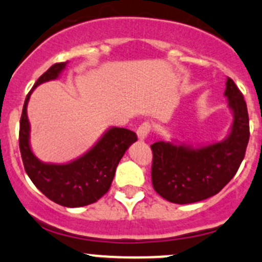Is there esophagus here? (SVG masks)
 I'll list each match as a JSON object with an SVG mask.
<instances>
[{"label": "esophagus", "mask_w": 262, "mask_h": 262, "mask_svg": "<svg viewBox=\"0 0 262 262\" xmlns=\"http://www.w3.org/2000/svg\"><path fill=\"white\" fill-rule=\"evenodd\" d=\"M149 130L150 125L148 123H143L142 125H139L138 129H137V137H138L139 141H144L148 134H149Z\"/></svg>", "instance_id": "esophagus-1"}]
</instances>
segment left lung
Returning a JSON list of instances; mask_svg holds the SVG:
<instances>
[{
	"label": "left lung",
	"instance_id": "8db88e82",
	"mask_svg": "<svg viewBox=\"0 0 262 262\" xmlns=\"http://www.w3.org/2000/svg\"><path fill=\"white\" fill-rule=\"evenodd\" d=\"M224 96L233 114L223 141L207 144L158 141L153 152L152 184L158 195L175 204H190L218 194L244 161L250 138L248 113L241 91L227 78Z\"/></svg>",
	"mask_w": 262,
	"mask_h": 262
}]
</instances>
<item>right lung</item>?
<instances>
[{"label": "right lung", "mask_w": 262, "mask_h": 262, "mask_svg": "<svg viewBox=\"0 0 262 262\" xmlns=\"http://www.w3.org/2000/svg\"><path fill=\"white\" fill-rule=\"evenodd\" d=\"M68 62L55 63L38 78L25 99L20 120L21 158L33 184L48 199L67 208H78L97 202L105 195L114 179L119 161L134 142V132L110 126L86 153L68 163L43 162L30 146V123L28 104L30 95L39 84L57 80Z\"/></svg>", "instance_id": "1"}]
</instances>
